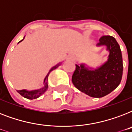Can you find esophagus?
<instances>
[{
    "label": "esophagus",
    "mask_w": 132,
    "mask_h": 132,
    "mask_svg": "<svg viewBox=\"0 0 132 132\" xmlns=\"http://www.w3.org/2000/svg\"><path fill=\"white\" fill-rule=\"evenodd\" d=\"M68 60H70V61H74V57H72V56H69L68 57Z\"/></svg>",
    "instance_id": "34e87169"
}]
</instances>
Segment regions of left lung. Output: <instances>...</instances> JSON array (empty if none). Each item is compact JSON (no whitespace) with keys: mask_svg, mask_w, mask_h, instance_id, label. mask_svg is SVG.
Wrapping results in <instances>:
<instances>
[{"mask_svg":"<svg viewBox=\"0 0 132 132\" xmlns=\"http://www.w3.org/2000/svg\"><path fill=\"white\" fill-rule=\"evenodd\" d=\"M96 46H105L109 52L108 60L96 68L85 64H76L72 84L81 92L94 98L110 94L121 83L123 75V58L120 46L114 37L102 36Z\"/></svg>","mask_w":132,"mask_h":132,"instance_id":"obj_1","label":"left lung"}]
</instances>
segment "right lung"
<instances>
[{
  "instance_id": "right-lung-1",
  "label": "right lung",
  "mask_w": 132,
  "mask_h": 132,
  "mask_svg": "<svg viewBox=\"0 0 132 132\" xmlns=\"http://www.w3.org/2000/svg\"><path fill=\"white\" fill-rule=\"evenodd\" d=\"M24 39V37L22 40H20L18 43H20L22 41H23V40ZM61 63H59L58 64H57L56 66H53V68H51V69L49 70V72H48V74L46 75V76L45 77L44 80V86L42 87L40 89L38 90H17L18 92L19 93L20 95L26 98H28V99H35V98H37L38 97H40L42 94H43L44 92L47 90L48 88V77L49 75L50 72H51L52 70H53L54 69L57 68L59 66H60Z\"/></svg>"
}]
</instances>
